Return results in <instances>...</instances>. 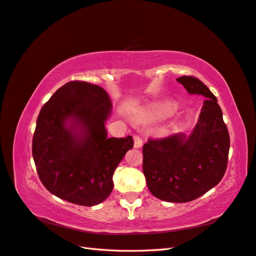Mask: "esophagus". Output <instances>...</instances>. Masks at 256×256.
Returning <instances> with one entry per match:
<instances>
[{
  "mask_svg": "<svg viewBox=\"0 0 256 256\" xmlns=\"http://www.w3.org/2000/svg\"><path fill=\"white\" fill-rule=\"evenodd\" d=\"M134 148H137V149H139V148L142 146L144 140H142V138L140 137V136L134 134Z\"/></svg>",
  "mask_w": 256,
  "mask_h": 256,
  "instance_id": "34e87169",
  "label": "esophagus"
}]
</instances>
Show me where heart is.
Instances as JSON below:
<instances>
[{
	"instance_id": "1",
	"label": "heart",
	"mask_w": 256,
	"mask_h": 256,
	"mask_svg": "<svg viewBox=\"0 0 256 256\" xmlns=\"http://www.w3.org/2000/svg\"><path fill=\"white\" fill-rule=\"evenodd\" d=\"M164 110H168V108H164Z\"/></svg>"
}]
</instances>
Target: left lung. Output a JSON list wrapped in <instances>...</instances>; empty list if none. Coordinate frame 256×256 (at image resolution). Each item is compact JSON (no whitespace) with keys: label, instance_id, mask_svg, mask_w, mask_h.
<instances>
[{"label":"left lung","instance_id":"obj_1","mask_svg":"<svg viewBox=\"0 0 256 256\" xmlns=\"http://www.w3.org/2000/svg\"><path fill=\"white\" fill-rule=\"evenodd\" d=\"M190 94L205 96L196 126L190 136L176 134L149 139L144 146V174L153 196L164 202L196 200L222 180L228 163L230 137L216 96L194 76L176 78Z\"/></svg>","mask_w":256,"mask_h":256}]
</instances>
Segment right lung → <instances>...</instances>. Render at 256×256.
<instances>
[{
	"label": "right lung",
	"mask_w": 256,
	"mask_h": 256,
	"mask_svg": "<svg viewBox=\"0 0 256 256\" xmlns=\"http://www.w3.org/2000/svg\"><path fill=\"white\" fill-rule=\"evenodd\" d=\"M108 94L98 85L71 81L42 106L32 138V158L44 186L54 196L95 206L112 190V174L134 146L132 136L108 138Z\"/></svg>",
	"instance_id": "add662e5"
}]
</instances>
